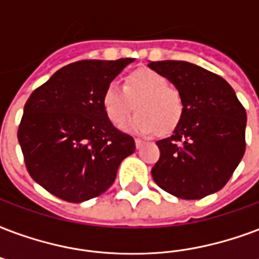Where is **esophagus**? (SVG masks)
<instances>
[{"label":"esophagus","instance_id":"esophagus-1","mask_svg":"<svg viewBox=\"0 0 259 259\" xmlns=\"http://www.w3.org/2000/svg\"><path fill=\"white\" fill-rule=\"evenodd\" d=\"M143 145H144L143 140H140V138H136V148H137V149H140V148L143 147Z\"/></svg>","mask_w":259,"mask_h":259}]
</instances>
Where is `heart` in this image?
Returning a JSON list of instances; mask_svg holds the SVG:
<instances>
[{"label":"heart","instance_id":"b5f03b06","mask_svg":"<svg viewBox=\"0 0 259 259\" xmlns=\"http://www.w3.org/2000/svg\"><path fill=\"white\" fill-rule=\"evenodd\" d=\"M136 103L137 114L129 127L136 133L151 134L159 130L168 133L179 125L185 114V100L168 80L152 69H138L126 77L125 85L111 82L103 95L104 111L110 121L122 127L132 115Z\"/></svg>","mask_w":259,"mask_h":259}]
</instances>
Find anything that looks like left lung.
I'll return each instance as SVG.
<instances>
[{
  "mask_svg": "<svg viewBox=\"0 0 259 259\" xmlns=\"http://www.w3.org/2000/svg\"><path fill=\"white\" fill-rule=\"evenodd\" d=\"M160 73L185 100L172 134L159 140L160 159L152 168L156 185L183 200H200L224 187L246 149L247 115L232 87L186 61H157Z\"/></svg>",
  "mask_w": 259,
  "mask_h": 259,
  "instance_id": "1",
  "label": "left lung"
}]
</instances>
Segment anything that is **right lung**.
<instances>
[{
  "mask_svg": "<svg viewBox=\"0 0 259 259\" xmlns=\"http://www.w3.org/2000/svg\"><path fill=\"white\" fill-rule=\"evenodd\" d=\"M133 61H77L27 100L17 138L29 175L55 197L78 204L103 194L136 149L103 107L107 87Z\"/></svg>",
  "mask_w": 259,
  "mask_h": 259,
  "instance_id": "1",
  "label": "right lung"
}]
</instances>
